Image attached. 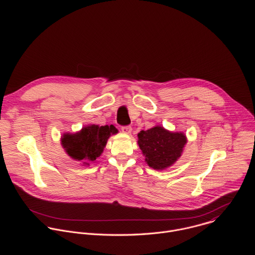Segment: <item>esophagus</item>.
<instances>
[{
	"instance_id": "obj_1",
	"label": "esophagus",
	"mask_w": 255,
	"mask_h": 255,
	"mask_svg": "<svg viewBox=\"0 0 255 255\" xmlns=\"http://www.w3.org/2000/svg\"><path fill=\"white\" fill-rule=\"evenodd\" d=\"M121 130L125 134H131V132H132V128L130 126H124V127H122Z\"/></svg>"
}]
</instances>
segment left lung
<instances>
[{
	"label": "left lung",
	"instance_id": "left-lung-1",
	"mask_svg": "<svg viewBox=\"0 0 255 255\" xmlns=\"http://www.w3.org/2000/svg\"><path fill=\"white\" fill-rule=\"evenodd\" d=\"M138 145L145 162L156 170L173 165L184 152L188 142L184 132H172L160 125L138 133Z\"/></svg>",
	"mask_w": 255,
	"mask_h": 255
}]
</instances>
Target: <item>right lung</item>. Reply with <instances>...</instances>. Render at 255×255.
<instances>
[{"label": "right lung", "instance_id": "1", "mask_svg": "<svg viewBox=\"0 0 255 255\" xmlns=\"http://www.w3.org/2000/svg\"><path fill=\"white\" fill-rule=\"evenodd\" d=\"M117 133L118 129L114 125L90 124L76 133H63L60 143L71 159L88 166L102 155L110 136Z\"/></svg>", "mask_w": 255, "mask_h": 255}]
</instances>
